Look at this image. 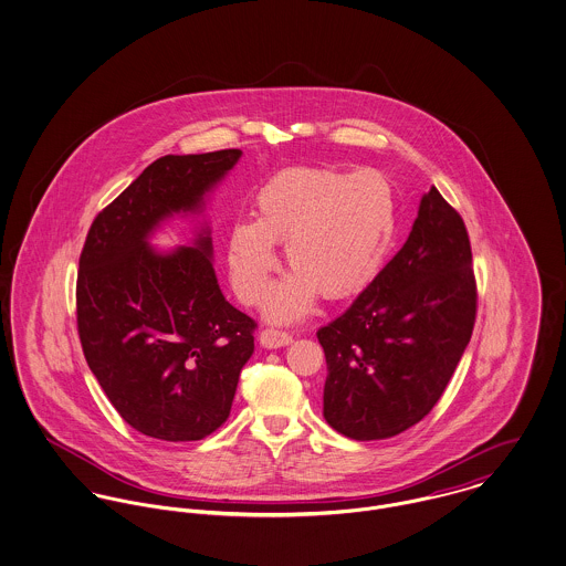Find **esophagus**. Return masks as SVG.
Here are the masks:
<instances>
[{"label":"esophagus","instance_id":"esophagus-1","mask_svg":"<svg viewBox=\"0 0 566 566\" xmlns=\"http://www.w3.org/2000/svg\"><path fill=\"white\" fill-rule=\"evenodd\" d=\"M260 343L268 347V349H274V347H285L292 343V335L290 333H283V331H274V328H265L260 335Z\"/></svg>","mask_w":566,"mask_h":566}]
</instances>
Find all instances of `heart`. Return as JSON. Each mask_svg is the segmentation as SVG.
Wrapping results in <instances>:
<instances>
[{
    "label": "heart",
    "instance_id": "1",
    "mask_svg": "<svg viewBox=\"0 0 566 566\" xmlns=\"http://www.w3.org/2000/svg\"><path fill=\"white\" fill-rule=\"evenodd\" d=\"M395 223V192L376 169L279 171L255 195V221L227 233L231 285L247 304L264 301L279 265L274 244L285 242L294 272L274 287L265 313L274 322L301 319L319 294L345 301L376 279Z\"/></svg>",
    "mask_w": 566,
    "mask_h": 566
}]
</instances>
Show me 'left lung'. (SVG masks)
I'll list each match as a JSON object with an SVG mask.
<instances>
[{
  "mask_svg": "<svg viewBox=\"0 0 566 566\" xmlns=\"http://www.w3.org/2000/svg\"><path fill=\"white\" fill-rule=\"evenodd\" d=\"M476 298L465 223L431 187L401 251L317 331L328 367L326 422L360 442L420 422L470 343Z\"/></svg>",
  "mask_w": 566,
  "mask_h": 566,
  "instance_id": "obj_1",
  "label": "left lung"
}]
</instances>
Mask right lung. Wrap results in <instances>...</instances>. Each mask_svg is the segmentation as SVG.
<instances>
[{
  "mask_svg": "<svg viewBox=\"0 0 566 566\" xmlns=\"http://www.w3.org/2000/svg\"><path fill=\"white\" fill-rule=\"evenodd\" d=\"M240 150L167 154L98 212L76 274V328L87 367L133 429L192 442L229 416L251 358L255 319L226 301L203 227L192 247L158 253L148 238L178 212H201Z\"/></svg>",
  "mask_w": 566,
  "mask_h": 566,
  "instance_id": "1",
  "label": "right lung"
}]
</instances>
